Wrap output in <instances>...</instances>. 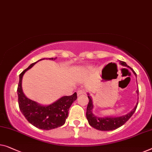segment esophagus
<instances>
[{"label":"esophagus","instance_id":"1","mask_svg":"<svg viewBox=\"0 0 152 152\" xmlns=\"http://www.w3.org/2000/svg\"><path fill=\"white\" fill-rule=\"evenodd\" d=\"M85 94V91L84 90H81V89H79L78 91H77V95H78V96H80V95H81V94Z\"/></svg>","mask_w":152,"mask_h":152}]
</instances>
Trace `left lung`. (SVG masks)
<instances>
[{
	"mask_svg": "<svg viewBox=\"0 0 152 152\" xmlns=\"http://www.w3.org/2000/svg\"><path fill=\"white\" fill-rule=\"evenodd\" d=\"M120 64L124 66L128 67L130 68L133 73L137 77V74L130 67H129L128 65L124 61H120ZM137 93L139 95V90H137ZM88 98H89V103H88L87 108V113H86V116L89 122V124L92 126L93 128L97 129L98 130L101 131H109L113 130L115 129L119 128L121 126H123L128 120L134 114L136 109H137L138 103L137 104L135 107L133 108L132 110L126 115L121 117H99L93 114L92 110L94 108L93 105L92 99L91 96H89L88 94Z\"/></svg>",
	"mask_w": 152,
	"mask_h": 152,
	"instance_id": "obj_1",
	"label": "left lung"
}]
</instances>
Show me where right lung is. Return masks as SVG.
<instances>
[{"instance_id": "add662e5", "label": "right lung", "mask_w": 152, "mask_h": 152, "mask_svg": "<svg viewBox=\"0 0 152 152\" xmlns=\"http://www.w3.org/2000/svg\"><path fill=\"white\" fill-rule=\"evenodd\" d=\"M56 58H50L49 59L54 61ZM45 58H42L39 61ZM37 62L31 64L28 68L24 69L20 74L17 90L18 104L20 111L29 123L37 128L49 130L62 126L65 123V120L68 117L70 106L77 99V94L75 92L72 96H63L48 106L40 105L36 102L26 98L22 89V77L27 70L31 68Z\"/></svg>"}]
</instances>
